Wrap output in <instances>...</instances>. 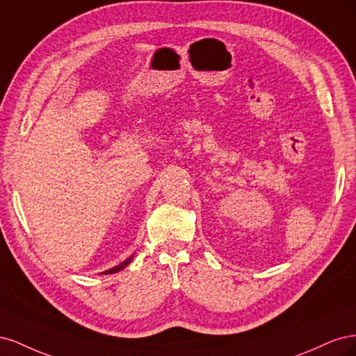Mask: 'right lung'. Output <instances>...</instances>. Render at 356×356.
Masks as SVG:
<instances>
[{"label": "right lung", "mask_w": 356, "mask_h": 356, "mask_svg": "<svg viewBox=\"0 0 356 356\" xmlns=\"http://www.w3.org/2000/svg\"><path fill=\"white\" fill-rule=\"evenodd\" d=\"M134 260V255H131L127 258V260H124L123 263H120L118 266H115V267H113V268H108V270H105V272H102V275H111V273H117V272H120L122 268H124L129 263H131Z\"/></svg>", "instance_id": "obj_1"}]
</instances>
